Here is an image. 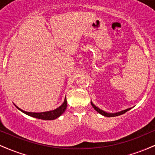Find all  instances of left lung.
Masks as SVG:
<instances>
[{"label": "left lung", "instance_id": "8db88e82", "mask_svg": "<svg viewBox=\"0 0 155 155\" xmlns=\"http://www.w3.org/2000/svg\"><path fill=\"white\" fill-rule=\"evenodd\" d=\"M91 105H92V107H93L94 108H95V110L96 111L98 112V113H99V114H101L104 115V116H105V117H112L120 116V115H121V114H123L125 113V112H127V111H129L130 109H131V108H127V109H126V110H124V111H120V112H118V113L109 114V113H107V112H105V111H103V110L100 109V108H99L96 107V106H95V105H94L93 104H92V102H91Z\"/></svg>", "mask_w": 155, "mask_h": 155}]
</instances>
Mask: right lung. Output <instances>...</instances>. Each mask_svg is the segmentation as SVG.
I'll return each instance as SVG.
<instances>
[{"instance_id": "1", "label": "right lung", "mask_w": 155, "mask_h": 155, "mask_svg": "<svg viewBox=\"0 0 155 155\" xmlns=\"http://www.w3.org/2000/svg\"><path fill=\"white\" fill-rule=\"evenodd\" d=\"M19 110H20L23 113L26 114L27 115H29V116L35 117V118L40 119V120H54V119L59 117L60 115L63 114V112L65 111L67 107V101L66 97L65 98L64 103L59 108H56V109L53 110V111H46V112H41V113H33V112H27L23 111V110L20 109V108L16 106Z\"/></svg>"}]
</instances>
